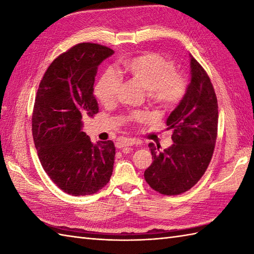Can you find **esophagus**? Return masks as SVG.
Returning a JSON list of instances; mask_svg holds the SVG:
<instances>
[{
  "mask_svg": "<svg viewBox=\"0 0 254 254\" xmlns=\"http://www.w3.org/2000/svg\"><path fill=\"white\" fill-rule=\"evenodd\" d=\"M135 144V142L133 141V139H123V141L118 142L116 144V147L117 148H123V147H128V146H133V145Z\"/></svg>",
  "mask_w": 254,
  "mask_h": 254,
  "instance_id": "esophagus-1",
  "label": "esophagus"
}]
</instances>
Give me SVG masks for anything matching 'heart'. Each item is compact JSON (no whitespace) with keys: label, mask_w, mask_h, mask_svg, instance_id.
<instances>
[{"label":"heart","mask_w":254,"mask_h":254,"mask_svg":"<svg viewBox=\"0 0 254 254\" xmlns=\"http://www.w3.org/2000/svg\"><path fill=\"white\" fill-rule=\"evenodd\" d=\"M118 72L127 74L134 82L148 91L155 105L171 108L182 100L188 89L185 75L176 72L175 64L157 53H143L122 62ZM121 79L116 72L108 69L101 75L95 87V95L102 105L110 106L116 101ZM147 118L144 112H135L128 120L141 122Z\"/></svg>","instance_id":"obj_1"}]
</instances>
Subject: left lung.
I'll return each instance as SVG.
<instances>
[{
	"mask_svg": "<svg viewBox=\"0 0 254 254\" xmlns=\"http://www.w3.org/2000/svg\"><path fill=\"white\" fill-rule=\"evenodd\" d=\"M191 78L187 93L167 118L172 130L170 147L159 150L149 143L153 163L145 170V180L165 195L181 194L201 179L215 148L218 126L216 94L204 68L190 55Z\"/></svg>",
	"mask_w": 254,
	"mask_h": 254,
	"instance_id": "obj_1",
	"label": "left lung"
}]
</instances>
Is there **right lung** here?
<instances>
[{
	"label": "right lung",
	"instance_id": "obj_1",
	"mask_svg": "<svg viewBox=\"0 0 254 254\" xmlns=\"http://www.w3.org/2000/svg\"><path fill=\"white\" fill-rule=\"evenodd\" d=\"M113 53L89 42L74 46L51 63L37 91L32 113L37 153L50 179L71 195L96 193L112 175L115 144H94L83 132V121L99 111L95 76Z\"/></svg>",
	"mask_w": 254,
	"mask_h": 254
}]
</instances>
